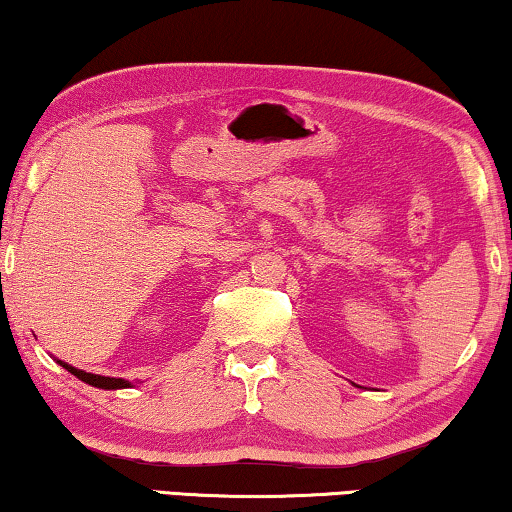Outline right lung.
I'll return each mask as SVG.
<instances>
[{
  "instance_id": "obj_1",
  "label": "right lung",
  "mask_w": 512,
  "mask_h": 512,
  "mask_svg": "<svg viewBox=\"0 0 512 512\" xmlns=\"http://www.w3.org/2000/svg\"><path fill=\"white\" fill-rule=\"evenodd\" d=\"M59 364H61V361H59ZM61 366H64L66 371L73 373L75 377H80L82 382L91 384V387H98V389H125V387H130V382L121 380V377H102V375H93V373L80 371V368H73V366H68V364H61Z\"/></svg>"
}]
</instances>
